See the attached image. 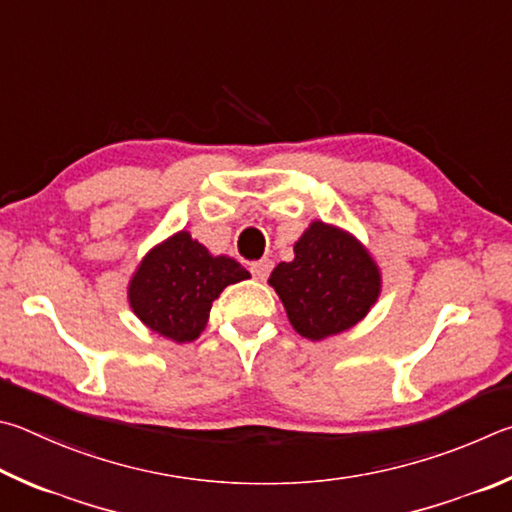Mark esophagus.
Wrapping results in <instances>:
<instances>
[{
  "instance_id": "1",
  "label": "esophagus",
  "mask_w": 512,
  "mask_h": 512,
  "mask_svg": "<svg viewBox=\"0 0 512 512\" xmlns=\"http://www.w3.org/2000/svg\"><path fill=\"white\" fill-rule=\"evenodd\" d=\"M272 267H274V263L270 261V258H263V261H258V263H251V274L256 276L258 281H267V276H270V272H272Z\"/></svg>"
}]
</instances>
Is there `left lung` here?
<instances>
[{"instance_id":"obj_1","label":"left lung","mask_w":512,"mask_h":512,"mask_svg":"<svg viewBox=\"0 0 512 512\" xmlns=\"http://www.w3.org/2000/svg\"><path fill=\"white\" fill-rule=\"evenodd\" d=\"M301 337L324 339L355 326L380 294V272L353 236L312 222L294 245V261L270 276Z\"/></svg>"}]
</instances>
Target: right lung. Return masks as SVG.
I'll return each mask as SVG.
<instances>
[{
  "mask_svg": "<svg viewBox=\"0 0 512 512\" xmlns=\"http://www.w3.org/2000/svg\"><path fill=\"white\" fill-rule=\"evenodd\" d=\"M245 279L249 272L240 263L211 256L191 233L179 231L141 261L130 281V306L152 333L193 342L220 292Z\"/></svg>",
  "mask_w": 512,
  "mask_h": 512,
  "instance_id": "add662e5",
  "label": "right lung"
}]
</instances>
